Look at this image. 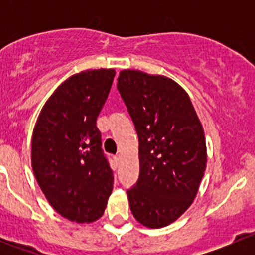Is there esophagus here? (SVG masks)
<instances>
[{"mask_svg":"<svg viewBox=\"0 0 255 255\" xmlns=\"http://www.w3.org/2000/svg\"><path fill=\"white\" fill-rule=\"evenodd\" d=\"M121 159H122V156H121V155H116L115 156V161H116V163H120Z\"/></svg>","mask_w":255,"mask_h":255,"instance_id":"obj_1","label":"esophagus"}]
</instances>
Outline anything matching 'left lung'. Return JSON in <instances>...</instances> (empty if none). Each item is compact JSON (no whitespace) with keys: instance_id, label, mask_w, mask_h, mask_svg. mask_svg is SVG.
<instances>
[{"instance_id":"left-lung-1","label":"left lung","mask_w":255,"mask_h":255,"mask_svg":"<svg viewBox=\"0 0 255 255\" xmlns=\"http://www.w3.org/2000/svg\"><path fill=\"white\" fill-rule=\"evenodd\" d=\"M117 81L139 137V179L127 191L130 211L145 227H165L199 192L207 163L204 128L173 79L128 69Z\"/></svg>"}]
</instances>
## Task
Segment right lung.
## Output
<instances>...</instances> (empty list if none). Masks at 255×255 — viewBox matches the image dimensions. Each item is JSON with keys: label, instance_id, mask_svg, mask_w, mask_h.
Returning a JSON list of instances; mask_svg holds the SVG:
<instances>
[{"label": "right lung", "instance_id": "obj_1", "mask_svg": "<svg viewBox=\"0 0 255 255\" xmlns=\"http://www.w3.org/2000/svg\"><path fill=\"white\" fill-rule=\"evenodd\" d=\"M115 75V69L74 74L50 95L35 122L33 173L50 206L69 221H97L112 194L96 121Z\"/></svg>", "mask_w": 255, "mask_h": 255}]
</instances>
